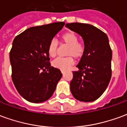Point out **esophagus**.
<instances>
[{"instance_id":"1","label":"esophagus","mask_w":127,"mask_h":127,"mask_svg":"<svg viewBox=\"0 0 127 127\" xmlns=\"http://www.w3.org/2000/svg\"><path fill=\"white\" fill-rule=\"evenodd\" d=\"M65 72H66V71H65V70H61V73H62L63 74H64Z\"/></svg>"}]
</instances>
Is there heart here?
Here are the masks:
<instances>
[{"label": "heart", "instance_id": "obj_1", "mask_svg": "<svg viewBox=\"0 0 127 127\" xmlns=\"http://www.w3.org/2000/svg\"><path fill=\"white\" fill-rule=\"evenodd\" d=\"M79 37L75 32L68 31L63 33L61 36V43L68 46L66 54L67 57H58L52 61L54 67L61 70L69 69L74 63V56L75 58H80L85 52V45L82 42L78 41ZM58 48V42L53 39L49 43L47 52L51 57H54Z\"/></svg>", "mask_w": 127, "mask_h": 127}]
</instances>
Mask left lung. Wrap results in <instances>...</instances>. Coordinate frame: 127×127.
Returning a JSON list of instances; mask_svg holds the SVG:
<instances>
[{"label": "left lung", "mask_w": 127, "mask_h": 127, "mask_svg": "<svg viewBox=\"0 0 127 127\" xmlns=\"http://www.w3.org/2000/svg\"><path fill=\"white\" fill-rule=\"evenodd\" d=\"M66 27L82 36L85 52L77 65L70 89L80 101L96 100L106 90L112 77V49L109 39L100 29L87 24H66Z\"/></svg>", "instance_id": "8db88e82"}]
</instances>
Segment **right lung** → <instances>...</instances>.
I'll list each match as a JSON object with an SVG mask.
<instances>
[{"mask_svg": "<svg viewBox=\"0 0 127 127\" xmlns=\"http://www.w3.org/2000/svg\"><path fill=\"white\" fill-rule=\"evenodd\" d=\"M64 24L58 22L29 28L13 41L9 53L13 82L29 102L41 103L50 98L62 77L60 69L51 66L47 47Z\"/></svg>", "mask_w": 127, "mask_h": 127, "instance_id": "obj_1", "label": "right lung"}]
</instances>
